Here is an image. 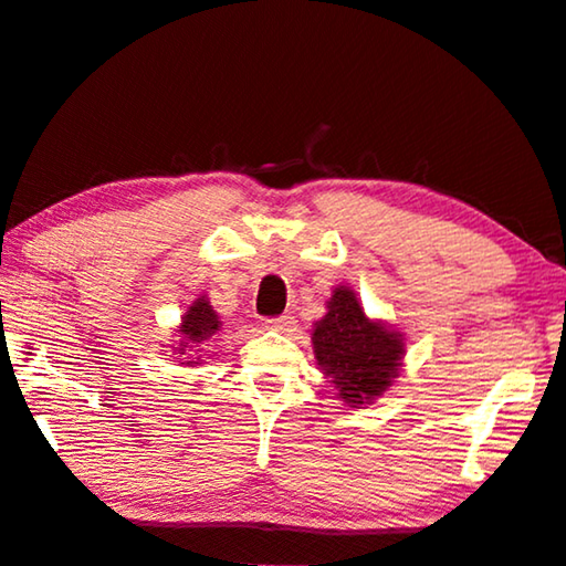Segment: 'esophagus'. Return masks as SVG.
Wrapping results in <instances>:
<instances>
[{
  "mask_svg": "<svg viewBox=\"0 0 566 566\" xmlns=\"http://www.w3.org/2000/svg\"><path fill=\"white\" fill-rule=\"evenodd\" d=\"M264 327H266V329H272V332H282V334H286V332H294L296 322H294V317H290V314H284V317L266 319V322H264Z\"/></svg>",
  "mask_w": 566,
  "mask_h": 566,
  "instance_id": "1",
  "label": "esophagus"
}]
</instances>
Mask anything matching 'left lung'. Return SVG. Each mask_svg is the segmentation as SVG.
I'll list each match as a JSON object with an SVG mask.
<instances>
[{"mask_svg": "<svg viewBox=\"0 0 566 566\" xmlns=\"http://www.w3.org/2000/svg\"><path fill=\"white\" fill-rule=\"evenodd\" d=\"M312 349L324 377L347 407L375 405L405 367V334L364 312L357 292L337 284L327 314L314 322Z\"/></svg>", "mask_w": 566, "mask_h": 566, "instance_id": "8db88e82", "label": "left lung"}]
</instances>
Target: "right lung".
<instances>
[{"label": "right lung", "mask_w": 566, "mask_h": 566, "mask_svg": "<svg viewBox=\"0 0 566 566\" xmlns=\"http://www.w3.org/2000/svg\"><path fill=\"white\" fill-rule=\"evenodd\" d=\"M219 329H222V319H219L214 306L209 304L207 294H199L187 306V312L181 314L171 357L179 361V367H199V364H205L202 354L212 347V339L214 334H219Z\"/></svg>", "instance_id": "add662e5"}]
</instances>
